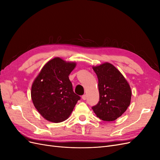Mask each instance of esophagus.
I'll return each instance as SVG.
<instances>
[{
    "instance_id": "obj_1",
    "label": "esophagus",
    "mask_w": 160,
    "mask_h": 160,
    "mask_svg": "<svg viewBox=\"0 0 160 160\" xmlns=\"http://www.w3.org/2000/svg\"><path fill=\"white\" fill-rule=\"evenodd\" d=\"M86 98H87V96H86V95H82V99H83V100H85V99H86Z\"/></svg>"
}]
</instances>
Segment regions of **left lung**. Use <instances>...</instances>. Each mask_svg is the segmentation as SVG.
Wrapping results in <instances>:
<instances>
[{
  "label": "left lung",
  "mask_w": 160,
  "mask_h": 160,
  "mask_svg": "<svg viewBox=\"0 0 160 160\" xmlns=\"http://www.w3.org/2000/svg\"><path fill=\"white\" fill-rule=\"evenodd\" d=\"M93 69L98 78L99 101L92 109L103 121L117 119L130 105L132 90L129 84L122 72L109 62L93 66Z\"/></svg>",
  "instance_id": "1"
}]
</instances>
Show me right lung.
<instances>
[{
  "instance_id": "add662e5",
  "label": "right lung",
  "mask_w": 160,
  "mask_h": 160,
  "mask_svg": "<svg viewBox=\"0 0 160 160\" xmlns=\"http://www.w3.org/2000/svg\"><path fill=\"white\" fill-rule=\"evenodd\" d=\"M75 62L55 57L43 66L31 87L34 106L43 118L60 123L69 118L80 97L73 90L69 75Z\"/></svg>"
}]
</instances>
